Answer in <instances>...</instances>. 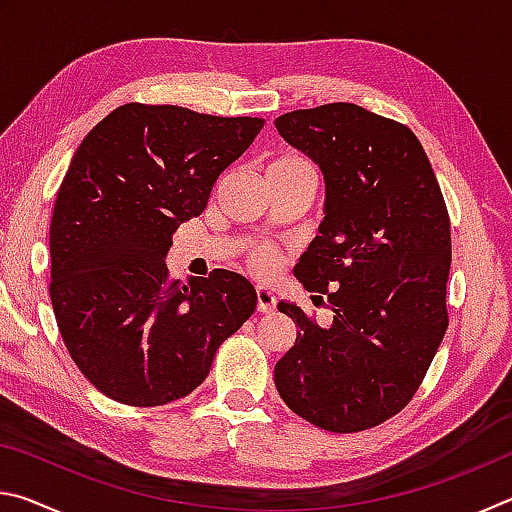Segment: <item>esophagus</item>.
Wrapping results in <instances>:
<instances>
[{"label": "esophagus", "instance_id": "1", "mask_svg": "<svg viewBox=\"0 0 512 512\" xmlns=\"http://www.w3.org/2000/svg\"><path fill=\"white\" fill-rule=\"evenodd\" d=\"M255 300H257V311L268 314V311L275 309V293L268 287H255Z\"/></svg>", "mask_w": 512, "mask_h": 512}]
</instances>
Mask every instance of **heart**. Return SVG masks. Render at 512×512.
Returning <instances> with one entry per match:
<instances>
[{"instance_id":"obj_1","label":"heart","mask_w":512,"mask_h":512,"mask_svg":"<svg viewBox=\"0 0 512 512\" xmlns=\"http://www.w3.org/2000/svg\"><path fill=\"white\" fill-rule=\"evenodd\" d=\"M300 164H305L300 158H296V155H280V158H275L268 162V169H266V176L268 173H275V171H284V169H293V167H300ZM275 262V255L271 253V250H257V253L253 255V266L257 268V271H268V268L273 266Z\"/></svg>"}]
</instances>
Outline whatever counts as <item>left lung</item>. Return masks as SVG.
<instances>
[{
    "label": "left lung",
    "instance_id": "obj_1",
    "mask_svg": "<svg viewBox=\"0 0 512 512\" xmlns=\"http://www.w3.org/2000/svg\"><path fill=\"white\" fill-rule=\"evenodd\" d=\"M275 128L323 173L325 216L293 275L334 316L318 327L293 302L277 305L298 327L275 363L277 393L320 429H370L409 404L445 336V198L418 137L393 119L327 103Z\"/></svg>",
    "mask_w": 512,
    "mask_h": 512
}]
</instances>
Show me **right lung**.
<instances>
[{"label": "right lung", "instance_id": "1", "mask_svg": "<svg viewBox=\"0 0 512 512\" xmlns=\"http://www.w3.org/2000/svg\"><path fill=\"white\" fill-rule=\"evenodd\" d=\"M262 126L126 103L76 149L51 219L49 293L65 348L110 400L162 406L189 395L255 311L244 275L216 268L180 284L164 257Z\"/></svg>", "mask_w": 512, "mask_h": 512}]
</instances>
